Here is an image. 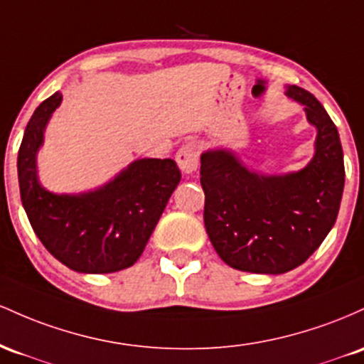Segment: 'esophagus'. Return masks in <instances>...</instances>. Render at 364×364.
<instances>
[{
    "label": "esophagus",
    "instance_id": "34e87169",
    "mask_svg": "<svg viewBox=\"0 0 364 364\" xmlns=\"http://www.w3.org/2000/svg\"><path fill=\"white\" fill-rule=\"evenodd\" d=\"M177 160L178 168H181L183 173H193L198 168L199 163V144L196 141H187L181 146V149L177 151Z\"/></svg>",
    "mask_w": 364,
    "mask_h": 364
}]
</instances>
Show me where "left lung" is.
<instances>
[{"mask_svg": "<svg viewBox=\"0 0 364 364\" xmlns=\"http://www.w3.org/2000/svg\"><path fill=\"white\" fill-rule=\"evenodd\" d=\"M318 130L313 160L299 171H251L228 149L201 154L204 227L215 251L240 272L280 275L303 264L336 223L344 191V154L320 101L287 85Z\"/></svg>", "mask_w": 364, "mask_h": 364, "instance_id": "left-lung-1", "label": "left lung"}]
</instances>
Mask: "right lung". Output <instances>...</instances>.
<instances>
[{"mask_svg": "<svg viewBox=\"0 0 364 364\" xmlns=\"http://www.w3.org/2000/svg\"><path fill=\"white\" fill-rule=\"evenodd\" d=\"M60 103V92L44 100L26 127L17 160L23 210L43 246L65 267L80 273L120 272L144 251L181 182V170L170 158H144L96 191L50 193L39 183L36 158Z\"/></svg>", "mask_w": 364, "mask_h": 364, "instance_id": "add662e5", "label": "right lung"}]
</instances>
